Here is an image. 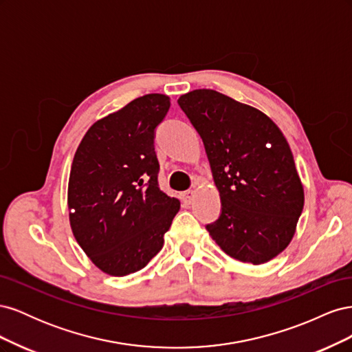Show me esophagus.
<instances>
[{
	"instance_id": "1",
	"label": "esophagus",
	"mask_w": 352,
	"mask_h": 352,
	"mask_svg": "<svg viewBox=\"0 0 352 352\" xmlns=\"http://www.w3.org/2000/svg\"><path fill=\"white\" fill-rule=\"evenodd\" d=\"M192 198H194V190H185V192L182 194V201L185 202V204H190Z\"/></svg>"
}]
</instances>
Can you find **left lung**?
I'll use <instances>...</instances> for the list:
<instances>
[{
    "mask_svg": "<svg viewBox=\"0 0 352 352\" xmlns=\"http://www.w3.org/2000/svg\"><path fill=\"white\" fill-rule=\"evenodd\" d=\"M206 146L221 210L206 229L232 258L263 264L291 242L304 189L283 133L267 116L212 89L177 100Z\"/></svg>",
    "mask_w": 352,
    "mask_h": 352,
    "instance_id": "1",
    "label": "left lung"
}]
</instances>
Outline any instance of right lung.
<instances>
[{"label": "right lung", "mask_w": 352, "mask_h": 352, "mask_svg": "<svg viewBox=\"0 0 352 352\" xmlns=\"http://www.w3.org/2000/svg\"><path fill=\"white\" fill-rule=\"evenodd\" d=\"M170 109L167 95L148 94L95 122L74 154L69 177L70 226L104 273L144 269L162 250L180 208L158 186L155 129Z\"/></svg>", "instance_id": "obj_1"}]
</instances>
